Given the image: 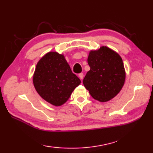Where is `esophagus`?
Returning <instances> with one entry per match:
<instances>
[{
  "label": "esophagus",
  "mask_w": 153,
  "mask_h": 153,
  "mask_svg": "<svg viewBox=\"0 0 153 153\" xmlns=\"http://www.w3.org/2000/svg\"><path fill=\"white\" fill-rule=\"evenodd\" d=\"M78 76H79V79H81V80H82L83 79V74H82V73H81V74H79V75H78Z\"/></svg>",
  "instance_id": "esophagus-1"
}]
</instances>
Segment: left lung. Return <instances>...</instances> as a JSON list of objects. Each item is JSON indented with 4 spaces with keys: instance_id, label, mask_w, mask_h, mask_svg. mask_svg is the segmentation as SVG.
I'll use <instances>...</instances> for the list:
<instances>
[{
    "instance_id": "8db88e82",
    "label": "left lung",
    "mask_w": 153,
    "mask_h": 153,
    "mask_svg": "<svg viewBox=\"0 0 153 153\" xmlns=\"http://www.w3.org/2000/svg\"><path fill=\"white\" fill-rule=\"evenodd\" d=\"M87 62L90 70L83 80L93 99L107 102L120 93L124 85L126 71L118 53L106 46L91 51Z\"/></svg>"
}]
</instances>
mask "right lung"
Segmentation results:
<instances>
[{
	"mask_svg": "<svg viewBox=\"0 0 153 153\" xmlns=\"http://www.w3.org/2000/svg\"><path fill=\"white\" fill-rule=\"evenodd\" d=\"M35 90L45 100L60 106L81 83L72 73L64 54L48 52L39 60L33 76Z\"/></svg>",
	"mask_w": 153,
	"mask_h": 153,
	"instance_id": "1",
	"label": "right lung"
}]
</instances>
